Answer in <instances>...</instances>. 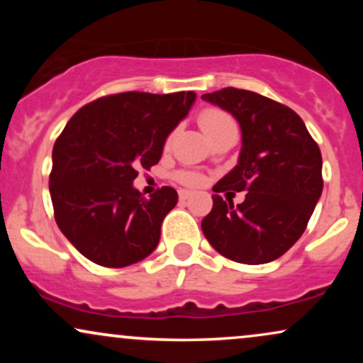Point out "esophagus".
Wrapping results in <instances>:
<instances>
[{
	"label": "esophagus",
	"instance_id": "esophagus-1",
	"mask_svg": "<svg viewBox=\"0 0 363 363\" xmlns=\"http://www.w3.org/2000/svg\"><path fill=\"white\" fill-rule=\"evenodd\" d=\"M191 194H193V193H191V191H187V189H181V191H179V199H181V201H186V199L189 198Z\"/></svg>",
	"mask_w": 363,
	"mask_h": 363
}]
</instances>
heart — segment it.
I'll list each match as a JSON object with an SVG mask.
<instances>
[{"label": "heart", "mask_w": 363, "mask_h": 363, "mask_svg": "<svg viewBox=\"0 0 363 363\" xmlns=\"http://www.w3.org/2000/svg\"><path fill=\"white\" fill-rule=\"evenodd\" d=\"M199 124H201L203 131H205L208 138H210V136L215 135L216 131H220L222 128L232 124V119L228 118L223 111L206 109L201 112V116H199ZM181 181H184L186 184H189V186H196L201 182V177L196 176V174L184 172V174H181Z\"/></svg>", "instance_id": "b5f03b06"}]
</instances>
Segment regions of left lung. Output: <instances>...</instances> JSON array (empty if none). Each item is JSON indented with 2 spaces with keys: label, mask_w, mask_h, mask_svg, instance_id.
Here are the masks:
<instances>
[{
  "label": "left lung",
  "mask_w": 363,
  "mask_h": 363,
  "mask_svg": "<svg viewBox=\"0 0 363 363\" xmlns=\"http://www.w3.org/2000/svg\"><path fill=\"white\" fill-rule=\"evenodd\" d=\"M237 119L242 133L237 165L215 193L245 191L240 205L213 194L201 222L208 242L222 256L264 264L301 239L323 193V157L303 121L290 107L256 91L223 89L201 95Z\"/></svg>",
  "instance_id": "obj_1"
}]
</instances>
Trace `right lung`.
<instances>
[{
    "mask_svg": "<svg viewBox=\"0 0 363 363\" xmlns=\"http://www.w3.org/2000/svg\"><path fill=\"white\" fill-rule=\"evenodd\" d=\"M194 101V91H124L68 121L52 148L49 193L57 227L86 259L124 268L155 251L177 191L164 186L147 199L133 181L136 169L158 164Z\"/></svg>",
    "mask_w": 363,
    "mask_h": 363,
    "instance_id": "1",
    "label": "right lung"
}]
</instances>
